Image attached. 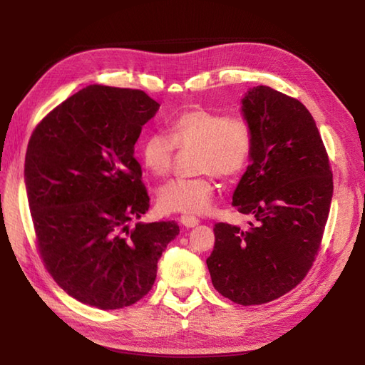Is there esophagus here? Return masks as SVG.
Listing matches in <instances>:
<instances>
[{
  "label": "esophagus",
  "instance_id": "1",
  "mask_svg": "<svg viewBox=\"0 0 365 365\" xmlns=\"http://www.w3.org/2000/svg\"><path fill=\"white\" fill-rule=\"evenodd\" d=\"M180 222L183 224L185 227L187 229H191V227H196L199 224V220L196 218V216H191V215H183L180 218Z\"/></svg>",
  "mask_w": 365,
  "mask_h": 365
}]
</instances>
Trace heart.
<instances>
[{"instance_id":"b5f03b06","label":"heart","mask_w":365,"mask_h":365,"mask_svg":"<svg viewBox=\"0 0 365 365\" xmlns=\"http://www.w3.org/2000/svg\"><path fill=\"white\" fill-rule=\"evenodd\" d=\"M175 147L195 150L192 169L200 175L166 183L160 190V205L168 212L202 215L213 202V174L237 177L251 163L254 130L242 115L191 108L169 123L168 135L150 133L144 138L141 155L145 169L157 177L169 174Z\"/></svg>"}]
</instances>
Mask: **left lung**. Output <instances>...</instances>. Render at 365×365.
<instances>
[{
    "instance_id": "left-lung-1",
    "label": "left lung",
    "mask_w": 365,
    "mask_h": 365,
    "mask_svg": "<svg viewBox=\"0 0 365 365\" xmlns=\"http://www.w3.org/2000/svg\"><path fill=\"white\" fill-rule=\"evenodd\" d=\"M254 152L232 205L252 215L246 230L215 224L207 267L222 297L242 306L269 302L294 289L320 250L332 173L312 114L297 98L255 86L242 98Z\"/></svg>"
}]
</instances>
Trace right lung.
I'll list each match as a JSON object with an SVG mask.
<instances>
[{"instance_id": "right-lung-1", "label": "right lung", "mask_w": 365, "mask_h": 365, "mask_svg": "<svg viewBox=\"0 0 365 365\" xmlns=\"http://www.w3.org/2000/svg\"><path fill=\"white\" fill-rule=\"evenodd\" d=\"M160 105L138 89L91 84L31 135L26 196L37 246L56 284L83 304L113 311L152 290L177 222H136L149 210L135 144Z\"/></svg>"}]
</instances>
